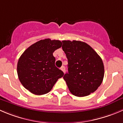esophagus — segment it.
<instances>
[{"instance_id":"esophagus-1","label":"esophagus","mask_w":123,"mask_h":123,"mask_svg":"<svg viewBox=\"0 0 123 123\" xmlns=\"http://www.w3.org/2000/svg\"><path fill=\"white\" fill-rule=\"evenodd\" d=\"M61 70L64 73H65V67H64V66L61 67Z\"/></svg>"}]
</instances>
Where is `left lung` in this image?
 Segmentation results:
<instances>
[{"label": "left lung", "instance_id": "1", "mask_svg": "<svg viewBox=\"0 0 123 123\" xmlns=\"http://www.w3.org/2000/svg\"><path fill=\"white\" fill-rule=\"evenodd\" d=\"M63 51L68 59V72L64 76L71 93L85 97L100 86L105 74L102 58L89 45L84 42L64 40Z\"/></svg>", "mask_w": 123, "mask_h": 123}]
</instances>
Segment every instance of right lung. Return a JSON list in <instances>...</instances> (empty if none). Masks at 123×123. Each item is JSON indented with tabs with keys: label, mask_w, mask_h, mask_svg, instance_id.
Returning a JSON list of instances; mask_svg holds the SVG:
<instances>
[{
	"label": "right lung",
	"mask_w": 123,
	"mask_h": 123,
	"mask_svg": "<svg viewBox=\"0 0 123 123\" xmlns=\"http://www.w3.org/2000/svg\"><path fill=\"white\" fill-rule=\"evenodd\" d=\"M62 46L59 40H41L29 47L17 63V74L24 87L35 95L48 93L64 76L55 66L53 53Z\"/></svg>",
	"instance_id": "obj_1"
}]
</instances>
